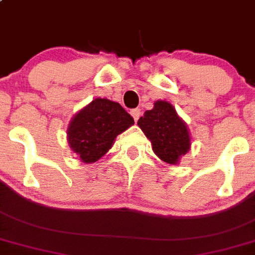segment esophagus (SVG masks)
<instances>
[{"label":"esophagus","mask_w":255,"mask_h":255,"mask_svg":"<svg viewBox=\"0 0 255 255\" xmlns=\"http://www.w3.org/2000/svg\"><path fill=\"white\" fill-rule=\"evenodd\" d=\"M131 115H132V118L134 119V122H137L138 118H140V115H141V110L140 109H133V110H131Z\"/></svg>","instance_id":"esophagus-1"}]
</instances>
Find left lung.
Masks as SVG:
<instances>
[{
    "label": "left lung",
    "mask_w": 255,
    "mask_h": 255,
    "mask_svg": "<svg viewBox=\"0 0 255 255\" xmlns=\"http://www.w3.org/2000/svg\"><path fill=\"white\" fill-rule=\"evenodd\" d=\"M137 126L150 140L155 155L166 163L179 164L180 158L190 150L188 126L168 101L154 102V108L145 111Z\"/></svg>",
    "instance_id": "1"
}]
</instances>
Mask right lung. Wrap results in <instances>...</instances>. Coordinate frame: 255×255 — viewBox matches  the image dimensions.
<instances>
[{"label":"right lung","mask_w":255,"mask_h":255,"mask_svg":"<svg viewBox=\"0 0 255 255\" xmlns=\"http://www.w3.org/2000/svg\"><path fill=\"white\" fill-rule=\"evenodd\" d=\"M133 124V118L118 102L95 98L71 119L67 142L83 163H95L110 150L118 134Z\"/></svg>","instance_id":"add662e5"}]
</instances>
